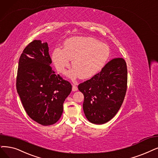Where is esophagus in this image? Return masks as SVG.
<instances>
[{
  "mask_svg": "<svg viewBox=\"0 0 158 158\" xmlns=\"http://www.w3.org/2000/svg\"><path fill=\"white\" fill-rule=\"evenodd\" d=\"M78 90V87L75 84H73V91H76Z\"/></svg>",
  "mask_w": 158,
  "mask_h": 158,
  "instance_id": "esophagus-1",
  "label": "esophagus"
}]
</instances>
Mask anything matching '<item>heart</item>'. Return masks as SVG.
I'll use <instances>...</instances> for the list:
<instances>
[{
	"label": "heart",
	"instance_id": "1",
	"mask_svg": "<svg viewBox=\"0 0 158 158\" xmlns=\"http://www.w3.org/2000/svg\"><path fill=\"white\" fill-rule=\"evenodd\" d=\"M110 48L105 44L90 37H77L67 40L63 49L55 48L52 61L57 70L64 74L70 66L69 77L79 76L81 79L90 78L101 71L110 57Z\"/></svg>",
	"mask_w": 158,
	"mask_h": 158
}]
</instances>
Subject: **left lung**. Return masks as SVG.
Returning <instances> with one entry per match:
<instances>
[{
    "label": "left lung",
    "mask_w": 158,
    "mask_h": 158,
    "mask_svg": "<svg viewBox=\"0 0 158 158\" xmlns=\"http://www.w3.org/2000/svg\"><path fill=\"white\" fill-rule=\"evenodd\" d=\"M127 63L113 58L100 72L78 85L84 94L83 110L89 122L102 124L114 117L121 108L127 89Z\"/></svg>",
    "instance_id": "obj_1"
}]
</instances>
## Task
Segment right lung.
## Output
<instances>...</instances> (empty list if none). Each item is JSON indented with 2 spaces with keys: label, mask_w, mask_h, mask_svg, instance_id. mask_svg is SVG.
I'll return each instance as SVG.
<instances>
[{
  "label": "right lung",
  "mask_w": 158,
  "mask_h": 158,
  "mask_svg": "<svg viewBox=\"0 0 158 158\" xmlns=\"http://www.w3.org/2000/svg\"><path fill=\"white\" fill-rule=\"evenodd\" d=\"M51 63L47 43L34 40L23 50L17 69L16 88L24 108L43 126L58 121L72 90L69 81L56 74Z\"/></svg>",
  "instance_id": "1"
}]
</instances>
